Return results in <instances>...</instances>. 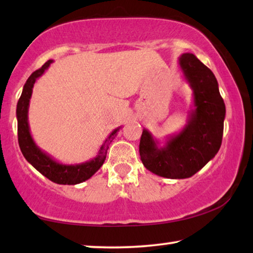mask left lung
<instances>
[{"label":"left lung","instance_id":"left-lung-1","mask_svg":"<svg viewBox=\"0 0 253 253\" xmlns=\"http://www.w3.org/2000/svg\"><path fill=\"white\" fill-rule=\"evenodd\" d=\"M183 77L193 90L187 122L164 143L143 129L139 156L153 174L170 179L188 178L213 159L223 139L226 108L212 71L192 53L178 59Z\"/></svg>","mask_w":253,"mask_h":253}]
</instances>
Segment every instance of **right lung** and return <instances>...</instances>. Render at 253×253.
I'll return each instance as SVG.
<instances>
[{
    "instance_id": "add662e5",
    "label": "right lung",
    "mask_w": 253,
    "mask_h": 253,
    "mask_svg": "<svg viewBox=\"0 0 253 253\" xmlns=\"http://www.w3.org/2000/svg\"><path fill=\"white\" fill-rule=\"evenodd\" d=\"M53 60H48L40 68L39 70L34 71L30 75L29 78L24 85L20 99L17 104V120H18V142L19 146L25 159L33 166L36 170H39L41 174L46 177L53 183L62 184V185H76V184L83 183L85 180L90 178L103 165L109 145L112 142V139L116 137L117 131L122 126L117 127L110 133V135L105 138V141L97 152L96 157L93 159L82 164L75 165H66L59 163L53 157L45 152L39 145L32 136L28 123V110L29 102L32 99L33 87L35 82L45 73V70L48 69Z\"/></svg>"
}]
</instances>
